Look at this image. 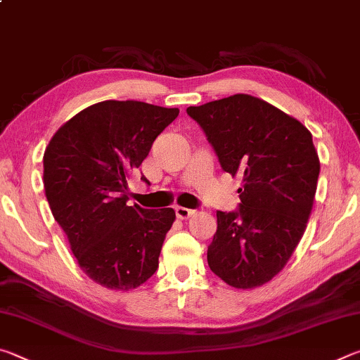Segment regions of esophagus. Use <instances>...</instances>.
<instances>
[{"label":"esophagus","instance_id":"esophagus-1","mask_svg":"<svg viewBox=\"0 0 360 360\" xmlns=\"http://www.w3.org/2000/svg\"><path fill=\"white\" fill-rule=\"evenodd\" d=\"M192 214H193V210L184 208V206H178V208H176V216L182 219V221H184V219H188Z\"/></svg>","mask_w":360,"mask_h":360}]
</instances>
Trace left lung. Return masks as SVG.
<instances>
[{
  "mask_svg": "<svg viewBox=\"0 0 360 360\" xmlns=\"http://www.w3.org/2000/svg\"><path fill=\"white\" fill-rule=\"evenodd\" d=\"M187 114L224 172L243 179L238 210L217 211L208 265L231 288H259L288 264L311 214L321 168L311 133L246 94L188 106Z\"/></svg>",
  "mask_w": 360,
  "mask_h": 360,
  "instance_id": "8db88e82",
  "label": "left lung"
}]
</instances>
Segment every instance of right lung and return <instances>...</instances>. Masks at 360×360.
Here are the masks:
<instances>
[{
  "label": "right lung",
  "mask_w": 360,
  "mask_h": 360,
  "mask_svg": "<svg viewBox=\"0 0 360 360\" xmlns=\"http://www.w3.org/2000/svg\"><path fill=\"white\" fill-rule=\"evenodd\" d=\"M178 114L143 101H101L60 127L46 148L52 214L82 271L108 289H136L157 271L174 210L129 206L127 181Z\"/></svg>",
  "instance_id": "right-lung-1"
}]
</instances>
